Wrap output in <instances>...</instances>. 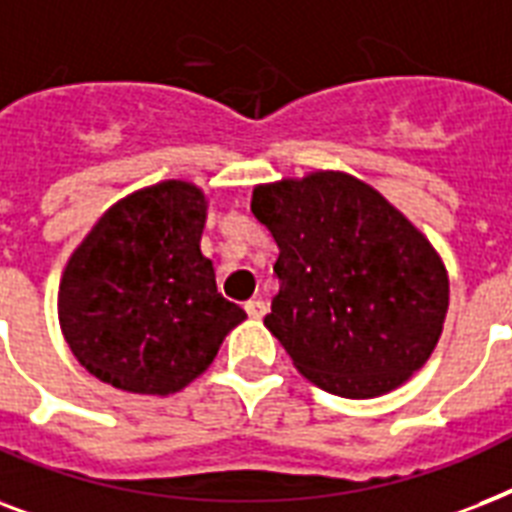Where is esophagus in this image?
I'll return each instance as SVG.
<instances>
[{"instance_id":"obj_1","label":"esophagus","mask_w":512,"mask_h":512,"mask_svg":"<svg viewBox=\"0 0 512 512\" xmlns=\"http://www.w3.org/2000/svg\"><path fill=\"white\" fill-rule=\"evenodd\" d=\"M245 312H248L253 320H261V318H264V312H267V304H264L261 299L245 301Z\"/></svg>"}]
</instances>
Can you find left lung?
<instances>
[{
  "instance_id": "left-lung-1",
  "label": "left lung",
  "mask_w": 512,
  "mask_h": 512,
  "mask_svg": "<svg viewBox=\"0 0 512 512\" xmlns=\"http://www.w3.org/2000/svg\"><path fill=\"white\" fill-rule=\"evenodd\" d=\"M251 211L280 248L264 326L312 384L376 398L425 366L449 310V275L374 186L315 170L259 184Z\"/></svg>"
}]
</instances>
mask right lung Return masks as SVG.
<instances>
[{"mask_svg": "<svg viewBox=\"0 0 512 512\" xmlns=\"http://www.w3.org/2000/svg\"><path fill=\"white\" fill-rule=\"evenodd\" d=\"M205 219L200 186L170 178L114 202L71 253L58 320L95 379L136 395L184 390L243 323L200 251Z\"/></svg>", "mask_w": 512, "mask_h": 512, "instance_id": "1", "label": "right lung"}]
</instances>
